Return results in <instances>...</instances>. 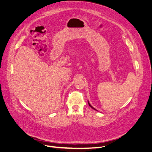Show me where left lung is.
<instances>
[{
  "instance_id": "obj_1",
  "label": "left lung",
  "mask_w": 152,
  "mask_h": 152,
  "mask_svg": "<svg viewBox=\"0 0 152 152\" xmlns=\"http://www.w3.org/2000/svg\"><path fill=\"white\" fill-rule=\"evenodd\" d=\"M88 105H89V106H90V107L91 108H93V110H96V111H97V110H96V109H95L94 107H93L91 105V104L89 103V101H88Z\"/></svg>"
}]
</instances>
